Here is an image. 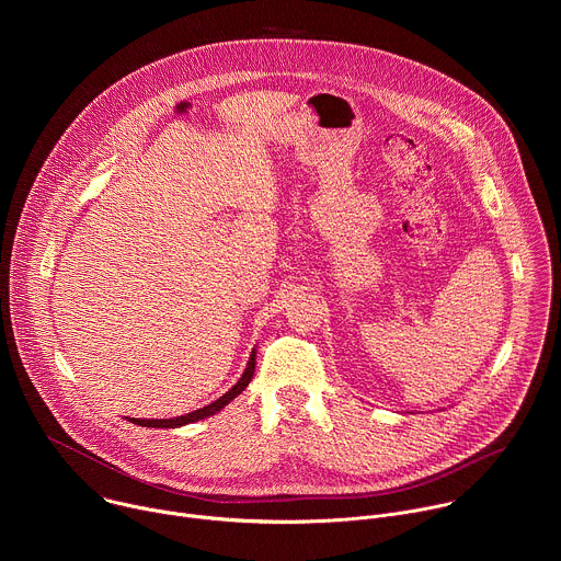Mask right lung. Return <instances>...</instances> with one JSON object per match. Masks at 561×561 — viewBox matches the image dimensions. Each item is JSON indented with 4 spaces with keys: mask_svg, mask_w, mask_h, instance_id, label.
Returning <instances> with one entry per match:
<instances>
[{
    "mask_svg": "<svg viewBox=\"0 0 561 561\" xmlns=\"http://www.w3.org/2000/svg\"><path fill=\"white\" fill-rule=\"evenodd\" d=\"M253 373H255V351L251 353V359H249V364H247L244 375L239 377V381H237L228 392H224L219 399H215L213 404H208V407H204V409H199V411H193V413H188V415L173 417V420H137V417H130L128 422H133V424H137V426H146V428H180V426L199 422V420H204V417H210V415L219 413L226 404H230L232 399L249 386V381L253 379Z\"/></svg>",
    "mask_w": 561,
    "mask_h": 561,
    "instance_id": "obj_1",
    "label": "right lung"
}]
</instances>
